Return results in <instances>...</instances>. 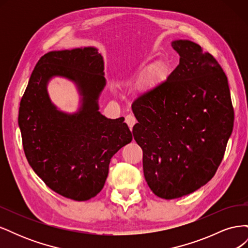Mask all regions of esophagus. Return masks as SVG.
Wrapping results in <instances>:
<instances>
[{"mask_svg": "<svg viewBox=\"0 0 248 248\" xmlns=\"http://www.w3.org/2000/svg\"><path fill=\"white\" fill-rule=\"evenodd\" d=\"M125 122L127 123V125L129 126V128H130V130H131L133 125L137 123V119H136V117H134L133 115H127V116L125 117Z\"/></svg>", "mask_w": 248, "mask_h": 248, "instance_id": "obj_1", "label": "esophagus"}]
</instances>
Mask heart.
I'll return each mask as SVG.
<instances>
[{
	"label": "heart",
	"instance_id": "heart-1",
	"mask_svg": "<svg viewBox=\"0 0 248 248\" xmlns=\"http://www.w3.org/2000/svg\"><path fill=\"white\" fill-rule=\"evenodd\" d=\"M167 72V65L164 62L159 61L152 64L148 67V69L145 72L144 78H142V86L145 88L151 87L158 82Z\"/></svg>",
	"mask_w": 248,
	"mask_h": 248
}]
</instances>
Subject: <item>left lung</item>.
<instances>
[{
  "label": "left lung",
  "mask_w": 248,
  "mask_h": 248,
  "mask_svg": "<svg viewBox=\"0 0 248 248\" xmlns=\"http://www.w3.org/2000/svg\"><path fill=\"white\" fill-rule=\"evenodd\" d=\"M171 46L179 65L131 106L145 179L166 200L189 194L213 178L234 125L228 78L213 56L189 40Z\"/></svg>",
  "instance_id": "8db88e82"
}]
</instances>
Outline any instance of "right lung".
I'll return each instance as SVG.
<instances>
[{
	"label": "right lung",
	"mask_w": 248,
	"mask_h": 248,
	"mask_svg": "<svg viewBox=\"0 0 248 248\" xmlns=\"http://www.w3.org/2000/svg\"><path fill=\"white\" fill-rule=\"evenodd\" d=\"M77 82L83 96L73 115L50 102L46 82L52 76ZM106 86L103 60L94 47L49 51L42 56L21 97L18 125L28 162L51 190L74 201H88L103 188L110 158L132 140L124 118L98 111Z\"/></svg>",
	"instance_id": "add662e5"
}]
</instances>
